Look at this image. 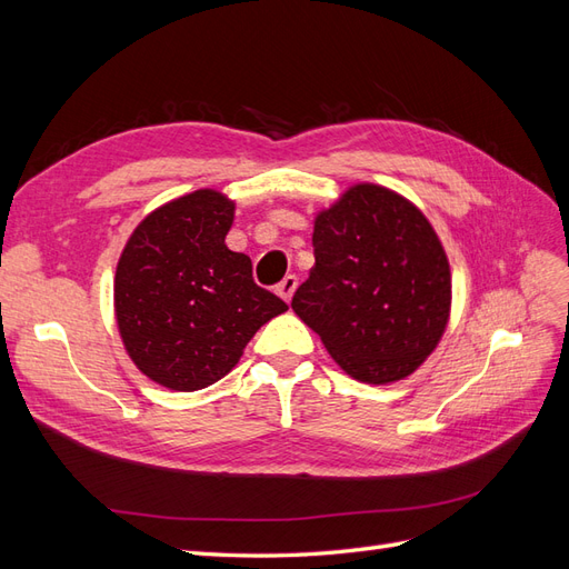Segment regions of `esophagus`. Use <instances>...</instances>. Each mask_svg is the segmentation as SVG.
<instances>
[{
  "label": "esophagus",
  "mask_w": 569,
  "mask_h": 569,
  "mask_svg": "<svg viewBox=\"0 0 569 569\" xmlns=\"http://www.w3.org/2000/svg\"><path fill=\"white\" fill-rule=\"evenodd\" d=\"M297 287H299L297 274H287V278L278 284V295H280L284 301H291V297H295Z\"/></svg>",
  "instance_id": "esophagus-1"
}]
</instances>
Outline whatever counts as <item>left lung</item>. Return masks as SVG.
<instances>
[{"label": "left lung", "mask_w": 569, "mask_h": 569, "mask_svg": "<svg viewBox=\"0 0 569 569\" xmlns=\"http://www.w3.org/2000/svg\"><path fill=\"white\" fill-rule=\"evenodd\" d=\"M316 266L291 308L349 377L406 380L449 327V256L416 203L356 182L313 218Z\"/></svg>", "instance_id": "8db88e82"}]
</instances>
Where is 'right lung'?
I'll return each instance as SVG.
<instances>
[{"label": "right lung", "instance_id": "right-lung-1", "mask_svg": "<svg viewBox=\"0 0 569 569\" xmlns=\"http://www.w3.org/2000/svg\"><path fill=\"white\" fill-rule=\"evenodd\" d=\"M234 199L203 187L161 203L118 258L113 311L126 353L170 391L222 380L287 303L251 278V258L228 249Z\"/></svg>", "mask_w": 569, "mask_h": 569}]
</instances>
